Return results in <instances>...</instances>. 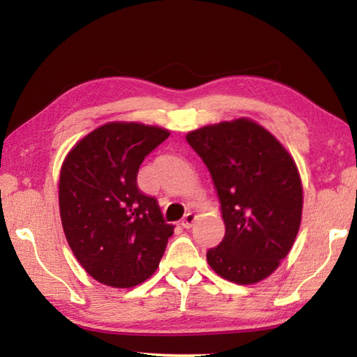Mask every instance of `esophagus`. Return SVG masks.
Wrapping results in <instances>:
<instances>
[{
	"label": "esophagus",
	"instance_id": "obj_1",
	"mask_svg": "<svg viewBox=\"0 0 357 357\" xmlns=\"http://www.w3.org/2000/svg\"><path fill=\"white\" fill-rule=\"evenodd\" d=\"M195 220H197V215L195 214H192V213L185 214L184 219L181 220V227L185 228V229H189V228H192L193 223H195Z\"/></svg>",
	"mask_w": 357,
	"mask_h": 357
}]
</instances>
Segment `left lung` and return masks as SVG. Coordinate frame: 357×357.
Instances as JSON below:
<instances>
[{
  "instance_id": "obj_1",
  "label": "left lung",
  "mask_w": 357,
  "mask_h": 357,
  "mask_svg": "<svg viewBox=\"0 0 357 357\" xmlns=\"http://www.w3.org/2000/svg\"><path fill=\"white\" fill-rule=\"evenodd\" d=\"M220 200L225 236L209 249L215 274L238 285L264 280L298 236L302 183L291 154L249 118L222 121L185 135Z\"/></svg>"
}]
</instances>
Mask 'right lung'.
<instances>
[{
  "mask_svg": "<svg viewBox=\"0 0 357 357\" xmlns=\"http://www.w3.org/2000/svg\"><path fill=\"white\" fill-rule=\"evenodd\" d=\"M170 130L114 121L75 143L59 173V214L70 250L104 285L132 288L159 268L173 225L137 173Z\"/></svg>",
  "mask_w": 357,
  "mask_h": 357,
  "instance_id": "right-lung-1",
  "label": "right lung"
}]
</instances>
